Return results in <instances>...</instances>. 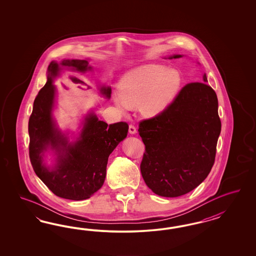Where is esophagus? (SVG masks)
I'll use <instances>...</instances> for the list:
<instances>
[{
  "instance_id": "obj_1",
  "label": "esophagus",
  "mask_w": 256,
  "mask_h": 256,
  "mask_svg": "<svg viewBox=\"0 0 256 256\" xmlns=\"http://www.w3.org/2000/svg\"><path fill=\"white\" fill-rule=\"evenodd\" d=\"M128 132L130 134H135L136 133V128L133 126V124H130V128H128Z\"/></svg>"
}]
</instances>
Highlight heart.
<instances>
[{
    "instance_id": "1",
    "label": "heart",
    "mask_w": 256,
    "mask_h": 256,
    "mask_svg": "<svg viewBox=\"0 0 256 256\" xmlns=\"http://www.w3.org/2000/svg\"><path fill=\"white\" fill-rule=\"evenodd\" d=\"M182 77L178 70L160 64H146L128 72L118 86L119 106H139L146 116L162 112L178 96Z\"/></svg>"
}]
</instances>
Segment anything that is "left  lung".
Returning a JSON list of instances; mask_svg holds the SVG:
<instances>
[{"label":"left lung","mask_w":256,"mask_h":256,"mask_svg":"<svg viewBox=\"0 0 256 256\" xmlns=\"http://www.w3.org/2000/svg\"><path fill=\"white\" fill-rule=\"evenodd\" d=\"M202 82L188 84L162 112L140 122L138 132L146 146L140 172L160 196L192 192L206 178L215 162L222 123L217 94L206 84V74Z\"/></svg>","instance_id":"obj_1"}]
</instances>
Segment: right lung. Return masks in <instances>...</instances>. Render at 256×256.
<instances>
[{"label":"right lung","instance_id":"1","mask_svg":"<svg viewBox=\"0 0 256 256\" xmlns=\"http://www.w3.org/2000/svg\"><path fill=\"white\" fill-rule=\"evenodd\" d=\"M61 66L80 73L92 70L86 60L64 59L60 64L54 61L50 64L46 84L34 101L29 118V156L34 172L55 195L80 201L90 198L103 185L108 156L126 137L128 124L118 122L108 126L96 114H89L80 137L75 142H68L52 118L56 93L54 78ZM78 82L84 84L80 80ZM101 93L110 98L112 89L102 87ZM48 148L58 155L56 164L52 170L42 160Z\"/></svg>","mask_w":256,"mask_h":256}]
</instances>
